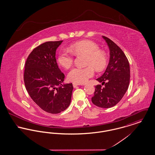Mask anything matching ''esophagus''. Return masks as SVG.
I'll return each instance as SVG.
<instances>
[{"mask_svg":"<svg viewBox=\"0 0 155 155\" xmlns=\"http://www.w3.org/2000/svg\"><path fill=\"white\" fill-rule=\"evenodd\" d=\"M73 87H74V88H77L78 85H79V84H77V83H73Z\"/></svg>","mask_w":155,"mask_h":155,"instance_id":"esophagus-1","label":"esophagus"}]
</instances>
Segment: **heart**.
<instances>
[{
  "label": "heart",
  "instance_id": "1",
  "mask_svg": "<svg viewBox=\"0 0 155 155\" xmlns=\"http://www.w3.org/2000/svg\"><path fill=\"white\" fill-rule=\"evenodd\" d=\"M70 51L75 55L85 54V67H77L71 69L67 75L68 79L78 84H84L95 74V69L101 71L106 67L107 59L106 54L100 50L96 42L90 40H83L71 45ZM58 62L62 67L68 69L74 62V56L66 50L59 52Z\"/></svg>",
  "mask_w": 155,
  "mask_h": 155
}]
</instances>
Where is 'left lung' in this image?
<instances>
[{"label":"left lung","instance_id":"obj_1","mask_svg":"<svg viewBox=\"0 0 155 155\" xmlns=\"http://www.w3.org/2000/svg\"><path fill=\"white\" fill-rule=\"evenodd\" d=\"M110 51L108 66L103 75L96 80L102 82L95 86L92 102L98 107L110 108L121 101L127 92L130 80L128 60L123 51L109 38L102 36Z\"/></svg>","mask_w":155,"mask_h":155}]
</instances>
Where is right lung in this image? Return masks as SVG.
<instances>
[{
	"mask_svg": "<svg viewBox=\"0 0 155 155\" xmlns=\"http://www.w3.org/2000/svg\"><path fill=\"white\" fill-rule=\"evenodd\" d=\"M63 41H49L35 48L26 60L24 80L31 99L43 110L57 114L71 103L72 83L62 84L64 74L59 69L56 51Z\"/></svg>",
	"mask_w": 155,
	"mask_h": 155,
	"instance_id": "right-lung-1",
	"label": "right lung"
}]
</instances>
